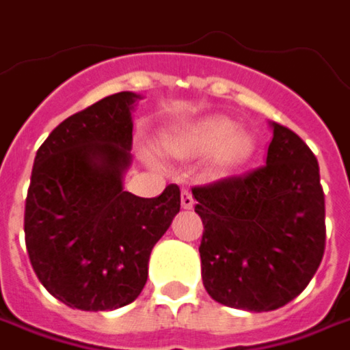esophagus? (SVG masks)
Listing matches in <instances>:
<instances>
[{"mask_svg": "<svg viewBox=\"0 0 350 350\" xmlns=\"http://www.w3.org/2000/svg\"><path fill=\"white\" fill-rule=\"evenodd\" d=\"M180 200H182V207L184 209H191L193 207V198H191V191L190 190H182V196H180Z\"/></svg>", "mask_w": 350, "mask_h": 350, "instance_id": "1", "label": "esophagus"}]
</instances>
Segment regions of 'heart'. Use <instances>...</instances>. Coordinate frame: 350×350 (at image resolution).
<instances>
[{"label": "heart", "instance_id": "heart-1", "mask_svg": "<svg viewBox=\"0 0 350 350\" xmlns=\"http://www.w3.org/2000/svg\"><path fill=\"white\" fill-rule=\"evenodd\" d=\"M164 150L176 159H196L215 152L213 164L217 168H227L241 159L243 139L235 135V125L231 121L211 117L170 133L164 139Z\"/></svg>", "mask_w": 350, "mask_h": 350}]
</instances>
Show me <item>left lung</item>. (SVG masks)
Returning <instances> with one entry per match:
<instances>
[{
	"label": "left lung",
	"mask_w": 350,
	"mask_h": 350,
	"mask_svg": "<svg viewBox=\"0 0 350 350\" xmlns=\"http://www.w3.org/2000/svg\"><path fill=\"white\" fill-rule=\"evenodd\" d=\"M266 164L193 188L204 221L202 280L223 306L272 312L310 284L325 251L319 164L294 131L270 123Z\"/></svg>",
	"instance_id": "left-lung-1"
}]
</instances>
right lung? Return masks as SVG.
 Returning <instances> with one entry per match:
<instances>
[{
	"label": "right lung",
	"mask_w": 350,
	"mask_h": 350,
	"mask_svg": "<svg viewBox=\"0 0 350 350\" xmlns=\"http://www.w3.org/2000/svg\"><path fill=\"white\" fill-rule=\"evenodd\" d=\"M137 99L119 92L70 115L33 164L27 252L40 284L82 312H111L139 297L150 251L180 211L176 184L159 198L123 190Z\"/></svg>",
	"instance_id": "right-lung-1"
}]
</instances>
